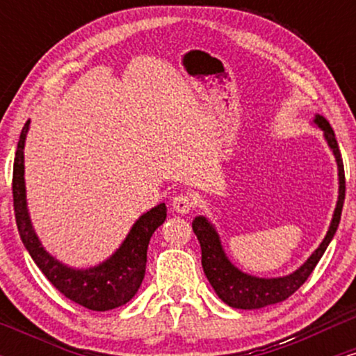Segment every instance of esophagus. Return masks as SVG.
Masks as SVG:
<instances>
[{"label": "esophagus", "instance_id": "obj_1", "mask_svg": "<svg viewBox=\"0 0 356 356\" xmlns=\"http://www.w3.org/2000/svg\"><path fill=\"white\" fill-rule=\"evenodd\" d=\"M192 207H194V199L189 194H179L172 199V209L179 214H189Z\"/></svg>", "mask_w": 356, "mask_h": 356}]
</instances>
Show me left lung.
<instances>
[{
    "mask_svg": "<svg viewBox=\"0 0 356 356\" xmlns=\"http://www.w3.org/2000/svg\"><path fill=\"white\" fill-rule=\"evenodd\" d=\"M314 124H316L325 134L326 142H328L330 149L333 150L334 159H337L338 165V181H340V189H338V202L334 207L332 224L330 229L326 232L323 243L318 246L316 251L306 259L303 266H300L291 275L283 277H256L246 273L239 271L234 264L227 259L226 252H224L222 246H220L219 234L216 232L214 226L202 216L192 220V229H194L195 236H197L199 244H201L202 251V268L206 273L207 280L218 296L226 305L232 306V308L239 309H257L264 308L268 305H275L284 301L289 298L300 286L308 280L312 275L313 269L316 268L318 261L325 254L326 248L332 243L334 232L338 229V224L341 219V209L343 201H345V169H343V159L338 149V142L334 138V132L332 125L328 124L326 118L321 115L314 117Z\"/></svg>",
    "mask_w": 356,
    "mask_h": 356,
    "instance_id": "obj_1",
    "label": "left lung"
}]
</instances>
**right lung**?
<instances>
[{
  "mask_svg": "<svg viewBox=\"0 0 356 356\" xmlns=\"http://www.w3.org/2000/svg\"><path fill=\"white\" fill-rule=\"evenodd\" d=\"M30 120L26 122L18 140L13 164V206L19 238L36 266L47 280L68 300L93 312H107L132 300L145 276L147 248L154 231L165 220V204H159L142 214L130 229L122 246L107 261L88 269H73L61 264L44 251L31 226L24 191V138Z\"/></svg>",
  "mask_w": 356,
  "mask_h": 356,
  "instance_id": "1",
  "label": "right lung"
}]
</instances>
